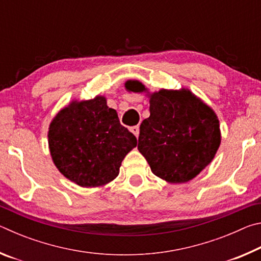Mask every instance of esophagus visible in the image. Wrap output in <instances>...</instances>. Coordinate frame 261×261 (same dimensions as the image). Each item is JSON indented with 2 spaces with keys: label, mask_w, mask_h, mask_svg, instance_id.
Listing matches in <instances>:
<instances>
[{
  "label": "esophagus",
  "mask_w": 261,
  "mask_h": 261,
  "mask_svg": "<svg viewBox=\"0 0 261 261\" xmlns=\"http://www.w3.org/2000/svg\"><path fill=\"white\" fill-rule=\"evenodd\" d=\"M130 131L137 137V138H138V136H139V126H138V125L131 126V127H130Z\"/></svg>",
  "instance_id": "esophagus-1"
}]
</instances>
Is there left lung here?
<instances>
[{"label":"left lung","instance_id":"8db88e82","mask_svg":"<svg viewBox=\"0 0 261 261\" xmlns=\"http://www.w3.org/2000/svg\"><path fill=\"white\" fill-rule=\"evenodd\" d=\"M129 92H144L138 81H127ZM149 117L140 124L138 149L158 177L185 183L213 160L221 143L213 109L189 90H160L149 94Z\"/></svg>","mask_w":261,"mask_h":261}]
</instances>
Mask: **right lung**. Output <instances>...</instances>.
<instances>
[{
	"mask_svg": "<svg viewBox=\"0 0 261 261\" xmlns=\"http://www.w3.org/2000/svg\"><path fill=\"white\" fill-rule=\"evenodd\" d=\"M48 144L62 175L83 188H94L116 178L137 138L105 96L98 95L62 109L49 125Z\"/></svg>",
	"mask_w": 261,
	"mask_h": 261,
	"instance_id": "add662e5",
	"label": "right lung"
}]
</instances>
